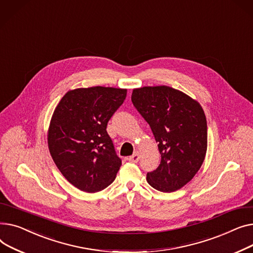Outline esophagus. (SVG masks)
<instances>
[{
  "label": "esophagus",
  "mask_w": 253,
  "mask_h": 253,
  "mask_svg": "<svg viewBox=\"0 0 253 253\" xmlns=\"http://www.w3.org/2000/svg\"><path fill=\"white\" fill-rule=\"evenodd\" d=\"M128 161H130V162H138L139 161V159H140V154L139 153H135V154H132L131 156H129L128 158Z\"/></svg>",
  "instance_id": "obj_1"
}]
</instances>
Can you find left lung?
Returning a JSON list of instances; mask_svg holds the SVG:
<instances>
[{
  "label": "left lung",
  "instance_id": "obj_1",
  "mask_svg": "<svg viewBox=\"0 0 253 253\" xmlns=\"http://www.w3.org/2000/svg\"><path fill=\"white\" fill-rule=\"evenodd\" d=\"M133 106L149 124L161 154L159 167L147 173L154 189L170 193L189 183L207 149V124L200 104L168 85L143 86L131 94Z\"/></svg>",
  "mask_w": 253,
  "mask_h": 253
}]
</instances>
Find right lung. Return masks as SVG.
Returning a JSON list of instances; mask_svg holds the SVG:
<instances>
[{
    "label": "right lung",
    "mask_w": 253,
    "mask_h": 253,
    "mask_svg": "<svg viewBox=\"0 0 253 253\" xmlns=\"http://www.w3.org/2000/svg\"><path fill=\"white\" fill-rule=\"evenodd\" d=\"M126 97V88H76L53 113L48 130L51 156L65 179L82 191L99 192L115 180L122 159L106 127Z\"/></svg>",
    "instance_id": "1"
}]
</instances>
